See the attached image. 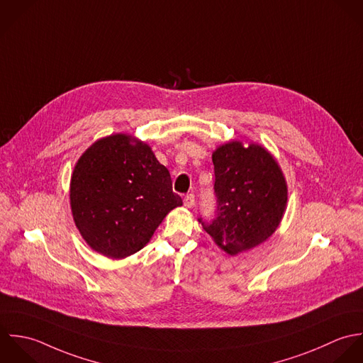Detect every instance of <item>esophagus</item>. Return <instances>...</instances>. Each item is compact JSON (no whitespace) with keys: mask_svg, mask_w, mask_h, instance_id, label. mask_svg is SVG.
<instances>
[{"mask_svg":"<svg viewBox=\"0 0 363 363\" xmlns=\"http://www.w3.org/2000/svg\"><path fill=\"white\" fill-rule=\"evenodd\" d=\"M184 205H185V208H188V209L195 205V196H194V194H188V195L184 198Z\"/></svg>","mask_w":363,"mask_h":363,"instance_id":"esophagus-1","label":"esophagus"}]
</instances>
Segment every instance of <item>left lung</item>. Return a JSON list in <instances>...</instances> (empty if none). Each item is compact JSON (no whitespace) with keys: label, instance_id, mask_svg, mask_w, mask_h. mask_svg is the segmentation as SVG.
Returning <instances> with one entry per match:
<instances>
[{"label":"left lung","instance_id":"1","mask_svg":"<svg viewBox=\"0 0 363 363\" xmlns=\"http://www.w3.org/2000/svg\"><path fill=\"white\" fill-rule=\"evenodd\" d=\"M212 161L218 216L203 228L218 248L237 255L277 231L286 211L288 184L277 158L258 143L227 142L213 151Z\"/></svg>","mask_w":363,"mask_h":363}]
</instances>
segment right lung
<instances>
[{"label":"right lung","mask_w":363,"mask_h":363,"mask_svg":"<svg viewBox=\"0 0 363 363\" xmlns=\"http://www.w3.org/2000/svg\"><path fill=\"white\" fill-rule=\"evenodd\" d=\"M70 206L85 242L106 258L123 259L145 247L182 199L151 147L116 133L92 143L75 162Z\"/></svg>","instance_id":"add662e5"}]
</instances>
